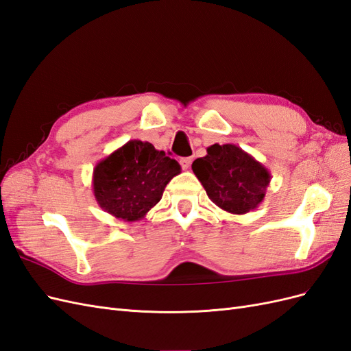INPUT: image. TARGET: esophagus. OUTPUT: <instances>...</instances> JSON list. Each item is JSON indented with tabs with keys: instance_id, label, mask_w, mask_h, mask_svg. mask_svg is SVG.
I'll return each instance as SVG.
<instances>
[{
	"instance_id": "esophagus-1",
	"label": "esophagus",
	"mask_w": 351,
	"mask_h": 351,
	"mask_svg": "<svg viewBox=\"0 0 351 351\" xmlns=\"http://www.w3.org/2000/svg\"><path fill=\"white\" fill-rule=\"evenodd\" d=\"M192 161H193L192 156H184V158L180 159V164H182L183 169H189V167L192 165Z\"/></svg>"
}]
</instances>
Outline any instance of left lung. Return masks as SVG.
I'll return each mask as SVG.
<instances>
[{"label":"left lung","mask_w":351,"mask_h":351,"mask_svg":"<svg viewBox=\"0 0 351 351\" xmlns=\"http://www.w3.org/2000/svg\"><path fill=\"white\" fill-rule=\"evenodd\" d=\"M192 169L208 197L230 214L243 215L258 208L267 193L271 173L241 147L226 143L212 145Z\"/></svg>","instance_id":"8db88e82"}]
</instances>
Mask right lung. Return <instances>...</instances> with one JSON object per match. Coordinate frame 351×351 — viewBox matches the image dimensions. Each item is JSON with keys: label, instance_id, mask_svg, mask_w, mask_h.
Listing matches in <instances>:
<instances>
[{"label": "right lung", "instance_id": "1", "mask_svg": "<svg viewBox=\"0 0 351 351\" xmlns=\"http://www.w3.org/2000/svg\"><path fill=\"white\" fill-rule=\"evenodd\" d=\"M182 173L176 159L149 142L129 141L93 168L92 187L98 205L110 215L139 221L162 197L171 178Z\"/></svg>", "mask_w": 351, "mask_h": 351}]
</instances>
